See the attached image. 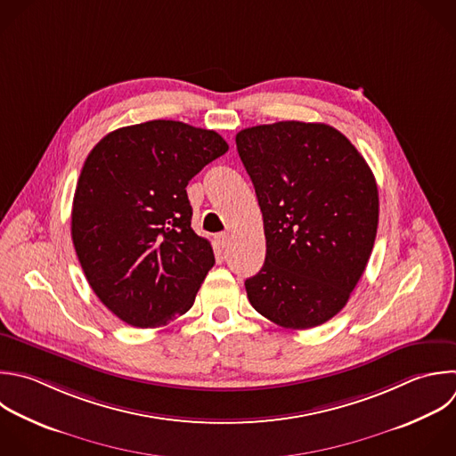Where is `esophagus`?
<instances>
[{
  "instance_id": "34e87169",
  "label": "esophagus",
  "mask_w": 456,
  "mask_h": 456,
  "mask_svg": "<svg viewBox=\"0 0 456 456\" xmlns=\"http://www.w3.org/2000/svg\"><path fill=\"white\" fill-rule=\"evenodd\" d=\"M216 240H217V246H219L221 249H224V248L228 246V242H230V237H228V233H219V235L216 237Z\"/></svg>"
}]
</instances>
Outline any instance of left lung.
<instances>
[{
	"instance_id": "1",
	"label": "left lung",
	"mask_w": 456,
	"mask_h": 456,
	"mask_svg": "<svg viewBox=\"0 0 456 456\" xmlns=\"http://www.w3.org/2000/svg\"><path fill=\"white\" fill-rule=\"evenodd\" d=\"M235 142L267 248L262 269L244 283L248 299L278 326H319L346 306L369 262L379 212L374 175L324 123L260 125Z\"/></svg>"
}]
</instances>
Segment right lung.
I'll use <instances>...</instances> for the list:
<instances>
[{"instance_id":"right-lung-1","label":"right lung","mask_w":456,"mask_h":456,"mask_svg":"<svg viewBox=\"0 0 456 456\" xmlns=\"http://www.w3.org/2000/svg\"><path fill=\"white\" fill-rule=\"evenodd\" d=\"M226 151L214 130L157 119L110 132L86 159L71 237L91 289L126 324L164 326L194 305L216 258L185 189Z\"/></svg>"}]
</instances>
